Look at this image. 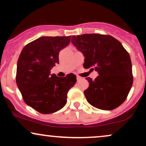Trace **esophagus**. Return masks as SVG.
Masks as SVG:
<instances>
[{
  "instance_id": "esophagus-1",
  "label": "esophagus",
  "mask_w": 146,
  "mask_h": 146,
  "mask_svg": "<svg viewBox=\"0 0 146 146\" xmlns=\"http://www.w3.org/2000/svg\"><path fill=\"white\" fill-rule=\"evenodd\" d=\"M82 80V78L81 77H80V76H77V81L78 82H79V81H80V80Z\"/></svg>"
}]
</instances>
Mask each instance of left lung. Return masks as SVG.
<instances>
[{
    "label": "left lung",
    "instance_id": "8db88e82",
    "mask_svg": "<svg viewBox=\"0 0 146 146\" xmlns=\"http://www.w3.org/2000/svg\"><path fill=\"white\" fill-rule=\"evenodd\" d=\"M71 42L85 57L84 68L98 71L84 93L90 105L110 110L119 106L133 83L132 63L128 51L119 41L109 35L98 33L72 36Z\"/></svg>",
    "mask_w": 146,
    "mask_h": 146
}]
</instances>
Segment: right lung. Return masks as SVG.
I'll return each mask as SVG.
<instances>
[{"label": "right lung", "mask_w": 146, "mask_h": 146, "mask_svg": "<svg viewBox=\"0 0 146 146\" xmlns=\"http://www.w3.org/2000/svg\"><path fill=\"white\" fill-rule=\"evenodd\" d=\"M71 36H43L29 43L18 60L16 84L23 100L42 114L55 113L66 104L67 93L77 82L73 73L66 77L51 75L59 64V53Z\"/></svg>", "instance_id": "1"}]
</instances>
